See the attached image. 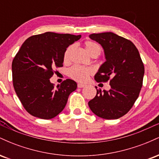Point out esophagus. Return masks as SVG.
Wrapping results in <instances>:
<instances>
[{"instance_id": "obj_1", "label": "esophagus", "mask_w": 159, "mask_h": 159, "mask_svg": "<svg viewBox=\"0 0 159 159\" xmlns=\"http://www.w3.org/2000/svg\"><path fill=\"white\" fill-rule=\"evenodd\" d=\"M85 84H78V88H82V87H85Z\"/></svg>"}]
</instances>
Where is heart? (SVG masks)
I'll list each match as a JSON object with an SVG mask.
<instances>
[{"label":"heart","mask_w":159,"mask_h":159,"mask_svg":"<svg viewBox=\"0 0 159 159\" xmlns=\"http://www.w3.org/2000/svg\"><path fill=\"white\" fill-rule=\"evenodd\" d=\"M85 48L87 52L90 56L99 55L101 53V47L96 43L93 41H87L84 43ZM74 47L72 45L68 47L66 50L63 55V60L64 62H68L69 61L71 52L73 50ZM93 73V69L90 67H84L81 66H74L69 70V75L72 79L79 82H84L87 80L89 76Z\"/></svg>","instance_id":"b5f03b06"}]
</instances>
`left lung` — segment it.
I'll return each instance as SVG.
<instances>
[{"mask_svg": "<svg viewBox=\"0 0 159 159\" xmlns=\"http://www.w3.org/2000/svg\"><path fill=\"white\" fill-rule=\"evenodd\" d=\"M104 50L105 62L100 66L95 80H110L111 90H97L88 102L93 113L106 120H116L127 114L139 96L144 75L139 52L130 40L112 32L89 36Z\"/></svg>", "mask_w": 159, "mask_h": 159, "instance_id": "1", "label": "left lung"}]
</instances>
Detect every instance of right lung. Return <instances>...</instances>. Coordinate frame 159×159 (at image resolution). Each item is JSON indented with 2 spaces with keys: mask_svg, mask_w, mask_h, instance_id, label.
Returning <instances> with one entry per match:
<instances>
[{
  "mask_svg": "<svg viewBox=\"0 0 159 159\" xmlns=\"http://www.w3.org/2000/svg\"><path fill=\"white\" fill-rule=\"evenodd\" d=\"M81 37L46 32L29 37L16 54L12 63L13 87L25 110L32 116L52 119L64 109L77 84L66 79L55 87L50 78L55 67L63 66L67 47Z\"/></svg>",
  "mask_w": 159,
  "mask_h": 159,
  "instance_id": "add662e5",
  "label": "right lung"
}]
</instances>
